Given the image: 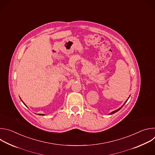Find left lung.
Here are the masks:
<instances>
[{"mask_svg":"<svg viewBox=\"0 0 155 155\" xmlns=\"http://www.w3.org/2000/svg\"><path fill=\"white\" fill-rule=\"evenodd\" d=\"M129 97H130V96H129ZM129 97H128V99H129ZM128 99H127V100H126V102H124V104H123V105H122V106H121V107H120V108H118V109H117V110H115V111H113V112H110V114H109V115H112V114H115V113H116V112H118V111H119V110H120V109H121V108H122V107H123V105H124V104H126V102H127V100H128Z\"/></svg>","mask_w":155,"mask_h":155,"instance_id":"left-lung-1","label":"left lung"}]
</instances>
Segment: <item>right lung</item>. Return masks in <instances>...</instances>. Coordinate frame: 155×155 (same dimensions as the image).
<instances>
[{
	"instance_id": "obj_1",
	"label": "right lung",
	"mask_w": 155,
	"mask_h": 155,
	"mask_svg": "<svg viewBox=\"0 0 155 155\" xmlns=\"http://www.w3.org/2000/svg\"><path fill=\"white\" fill-rule=\"evenodd\" d=\"M20 99H21V98H20ZM21 101H22V102H23V104H25V105L26 106V104H25L24 103V102H23V101H22V100H21ZM26 107H27V106H26ZM37 115H45V114H37Z\"/></svg>"
}]
</instances>
